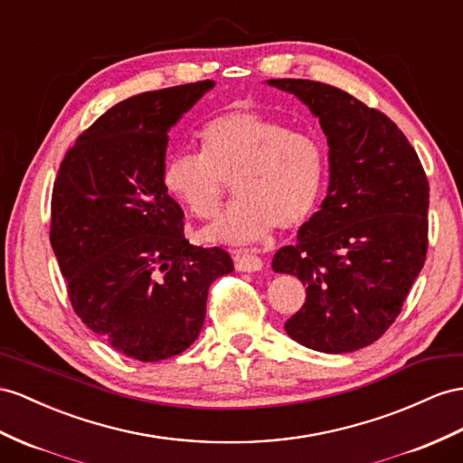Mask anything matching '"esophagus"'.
<instances>
[{
	"label": "esophagus",
	"mask_w": 463,
	"mask_h": 463,
	"mask_svg": "<svg viewBox=\"0 0 463 463\" xmlns=\"http://www.w3.org/2000/svg\"><path fill=\"white\" fill-rule=\"evenodd\" d=\"M234 266L239 271H260L264 268V262L254 252L234 250Z\"/></svg>",
	"instance_id": "esophagus-1"
}]
</instances>
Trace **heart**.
I'll use <instances>...</instances> for the list:
<instances>
[{
	"instance_id": "b5f03b06",
	"label": "heart",
	"mask_w": 463,
	"mask_h": 463,
	"mask_svg": "<svg viewBox=\"0 0 463 463\" xmlns=\"http://www.w3.org/2000/svg\"><path fill=\"white\" fill-rule=\"evenodd\" d=\"M199 145L201 152L170 156L162 180L199 221L217 215L232 184L239 199L205 229L207 241L248 244L311 219L326 180V150L317 135L234 108L201 127Z\"/></svg>"
}]
</instances>
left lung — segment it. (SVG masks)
Returning a JSON list of instances; mask_svg holds the SVG:
<instances>
[{"mask_svg": "<svg viewBox=\"0 0 463 463\" xmlns=\"http://www.w3.org/2000/svg\"><path fill=\"white\" fill-rule=\"evenodd\" d=\"M318 117L330 162L328 194L276 252L271 268L307 288L286 323L299 345L326 354L370 346L395 323L429 250V180L391 118L313 80H268Z\"/></svg>", "mask_w": 463, "mask_h": 463, "instance_id": "left-lung-1", "label": "left lung"}]
</instances>
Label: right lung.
I'll return each instance as SVG.
<instances>
[{
  "instance_id": "add662e5",
  "label": "right lung",
  "mask_w": 463,
  "mask_h": 463,
  "mask_svg": "<svg viewBox=\"0 0 463 463\" xmlns=\"http://www.w3.org/2000/svg\"><path fill=\"white\" fill-rule=\"evenodd\" d=\"M215 81L138 93L76 138L58 168L51 244L68 299L88 328L138 362L195 342L227 250L192 246L164 185L168 130Z\"/></svg>"
}]
</instances>
